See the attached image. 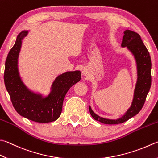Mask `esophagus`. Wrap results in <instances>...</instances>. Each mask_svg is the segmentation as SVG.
<instances>
[{
    "mask_svg": "<svg viewBox=\"0 0 158 158\" xmlns=\"http://www.w3.org/2000/svg\"><path fill=\"white\" fill-rule=\"evenodd\" d=\"M82 73L84 74L85 76H86L87 74V70L86 69H83V71H82Z\"/></svg>",
    "mask_w": 158,
    "mask_h": 158,
    "instance_id": "obj_1",
    "label": "esophagus"
}]
</instances>
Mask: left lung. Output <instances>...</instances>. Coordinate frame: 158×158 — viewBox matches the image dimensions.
Masks as SVG:
<instances>
[{"mask_svg":"<svg viewBox=\"0 0 158 158\" xmlns=\"http://www.w3.org/2000/svg\"><path fill=\"white\" fill-rule=\"evenodd\" d=\"M122 47H127L134 56L138 67V81L134 91L132 105L123 117L117 120H109L100 117L92 111L89 112L94 120L107 124L123 123L140 111L151 85V60L149 52L138 33L127 29L124 32Z\"/></svg>","mask_w":158,"mask_h":158,"instance_id":"obj_1","label":"left lung"}]
</instances>
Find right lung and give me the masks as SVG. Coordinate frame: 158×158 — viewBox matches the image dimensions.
<instances>
[{
    "instance_id": "add662e5",
    "label": "right lung",
    "mask_w": 158,
    "mask_h": 158,
    "mask_svg": "<svg viewBox=\"0 0 158 158\" xmlns=\"http://www.w3.org/2000/svg\"><path fill=\"white\" fill-rule=\"evenodd\" d=\"M27 33L28 31L20 33L8 53L4 72L5 87L18 114L36 123H51L60 117L65 95L80 81L81 73L80 71H67L58 76L53 83L51 93L46 98L29 91L20 80L18 70V58L22 40Z\"/></svg>"
}]
</instances>
